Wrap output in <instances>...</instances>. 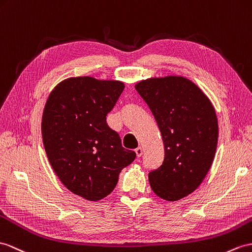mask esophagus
Returning <instances> with one entry per match:
<instances>
[{"mask_svg": "<svg viewBox=\"0 0 252 252\" xmlns=\"http://www.w3.org/2000/svg\"><path fill=\"white\" fill-rule=\"evenodd\" d=\"M134 152H136V154H137L138 157H141L143 154V149L141 146H139V147H137L136 150H134Z\"/></svg>", "mask_w": 252, "mask_h": 252, "instance_id": "34e87169", "label": "esophagus"}]
</instances>
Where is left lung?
Instances as JSON below:
<instances>
[{
  "instance_id": "obj_1",
  "label": "left lung",
  "mask_w": 252,
  "mask_h": 252,
  "mask_svg": "<svg viewBox=\"0 0 252 252\" xmlns=\"http://www.w3.org/2000/svg\"><path fill=\"white\" fill-rule=\"evenodd\" d=\"M160 130L164 158L149 173L159 198L177 201L197 189L211 169L218 122L208 98L183 77L152 78L136 84Z\"/></svg>"
}]
</instances>
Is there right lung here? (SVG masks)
<instances>
[{
	"mask_svg": "<svg viewBox=\"0 0 252 252\" xmlns=\"http://www.w3.org/2000/svg\"><path fill=\"white\" fill-rule=\"evenodd\" d=\"M124 88L120 81L69 78L54 88L44 109L41 133L49 162L67 189L90 201L111 193L121 171L136 158L107 124Z\"/></svg>",
	"mask_w": 252,
	"mask_h": 252,
	"instance_id": "obj_1",
	"label": "right lung"
}]
</instances>
